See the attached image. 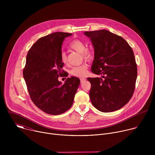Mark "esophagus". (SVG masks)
I'll return each instance as SVG.
<instances>
[{
	"instance_id": "34e87169",
	"label": "esophagus",
	"mask_w": 155,
	"mask_h": 155,
	"mask_svg": "<svg viewBox=\"0 0 155 155\" xmlns=\"http://www.w3.org/2000/svg\"><path fill=\"white\" fill-rule=\"evenodd\" d=\"M85 80H86V78H80L81 82H83V81H84Z\"/></svg>"
}]
</instances>
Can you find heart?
<instances>
[{
  "label": "heart",
  "mask_w": 155,
  "mask_h": 155,
  "mask_svg": "<svg viewBox=\"0 0 155 155\" xmlns=\"http://www.w3.org/2000/svg\"><path fill=\"white\" fill-rule=\"evenodd\" d=\"M71 48L77 51L78 53H81L82 56L86 59L90 60L93 58V53L91 50L86 48L85 43L80 40H75L70 43ZM61 61L64 64L67 63V56L64 52H62L61 55ZM87 69V65L86 64H83L74 67L71 71V74L73 76L77 77H83L86 75Z\"/></svg>",
  "instance_id": "obj_1"
}]
</instances>
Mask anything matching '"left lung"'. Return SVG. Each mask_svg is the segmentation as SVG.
I'll use <instances>...</instances> for the list:
<instances>
[{
	"label": "left lung",
	"instance_id": "left-lung-1",
	"mask_svg": "<svg viewBox=\"0 0 155 155\" xmlns=\"http://www.w3.org/2000/svg\"><path fill=\"white\" fill-rule=\"evenodd\" d=\"M94 49L91 71L102 77L87 78L90 97L102 112H112L124 106L133 95L137 68L132 49L121 37L107 30L84 32Z\"/></svg>",
	"mask_w": 155,
	"mask_h": 155
}]
</instances>
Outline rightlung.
<instances>
[{
	"label": "right lung",
	"mask_w": 155,
	"mask_h": 155,
	"mask_svg": "<svg viewBox=\"0 0 155 155\" xmlns=\"http://www.w3.org/2000/svg\"><path fill=\"white\" fill-rule=\"evenodd\" d=\"M71 35L56 32L41 37L27 54L23 77L29 96L38 108L50 115L62 114L71 107L80 83L75 77L68 78L64 84L58 80L65 73L61 59L62 42Z\"/></svg>",
	"instance_id": "add662e5"
}]
</instances>
